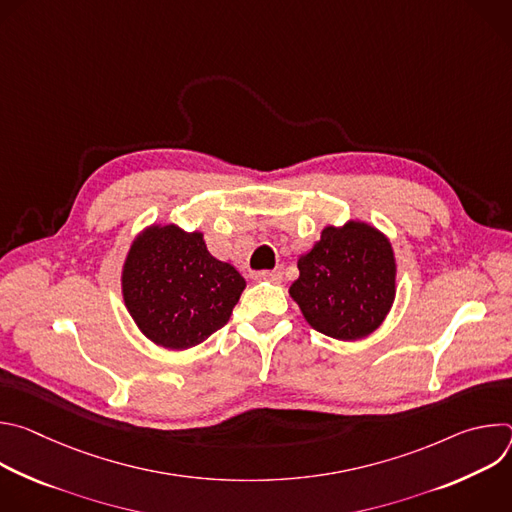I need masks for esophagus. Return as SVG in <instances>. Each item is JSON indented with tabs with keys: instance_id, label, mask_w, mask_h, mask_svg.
Segmentation results:
<instances>
[{
	"instance_id": "34e87169",
	"label": "esophagus",
	"mask_w": 512,
	"mask_h": 512,
	"mask_svg": "<svg viewBox=\"0 0 512 512\" xmlns=\"http://www.w3.org/2000/svg\"><path fill=\"white\" fill-rule=\"evenodd\" d=\"M255 281H273V283H279L281 281V271L273 269V271H257L253 275Z\"/></svg>"
}]
</instances>
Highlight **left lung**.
Here are the masks:
<instances>
[{"label":"left lung","mask_w":512,"mask_h":512,"mask_svg":"<svg viewBox=\"0 0 512 512\" xmlns=\"http://www.w3.org/2000/svg\"><path fill=\"white\" fill-rule=\"evenodd\" d=\"M289 294L308 324L338 340L375 332L395 300V257L389 241L364 223L326 227L300 257Z\"/></svg>","instance_id":"1"}]
</instances>
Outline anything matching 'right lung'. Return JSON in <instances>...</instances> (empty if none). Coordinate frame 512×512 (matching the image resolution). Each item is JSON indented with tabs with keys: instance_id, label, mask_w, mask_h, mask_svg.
I'll return each instance as SVG.
<instances>
[{
	"instance_id": "add662e5",
	"label": "right lung",
	"mask_w": 512,
	"mask_h": 512,
	"mask_svg": "<svg viewBox=\"0 0 512 512\" xmlns=\"http://www.w3.org/2000/svg\"><path fill=\"white\" fill-rule=\"evenodd\" d=\"M245 289L241 273L214 259L200 233L152 227L139 235L123 267V298L152 342L184 350L221 330Z\"/></svg>"
}]
</instances>
